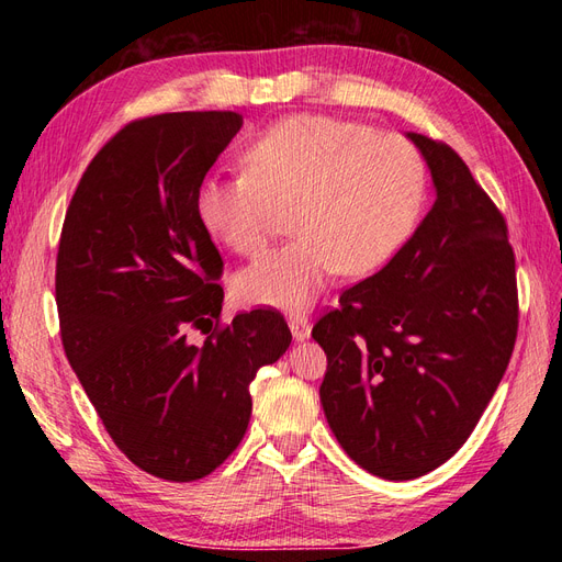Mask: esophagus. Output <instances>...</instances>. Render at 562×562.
I'll list each match as a JSON object with an SVG mask.
<instances>
[{"instance_id":"obj_1","label":"esophagus","mask_w":562,"mask_h":562,"mask_svg":"<svg viewBox=\"0 0 562 562\" xmlns=\"http://www.w3.org/2000/svg\"><path fill=\"white\" fill-rule=\"evenodd\" d=\"M288 326H291V333H293L295 342H302V339H307L312 335L310 321L304 318V316H291V318H288Z\"/></svg>"}]
</instances>
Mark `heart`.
Wrapping results in <instances>:
<instances>
[{
	"label": "heart",
	"mask_w": 562,
	"mask_h": 562,
	"mask_svg": "<svg viewBox=\"0 0 562 562\" xmlns=\"http://www.w3.org/2000/svg\"><path fill=\"white\" fill-rule=\"evenodd\" d=\"M244 159L248 173L201 180L203 229L250 255L291 209L295 234L234 277V297L244 307L307 312L339 269L351 277L380 269L411 239L427 192V168L401 135L326 114L269 126Z\"/></svg>",
	"instance_id": "b5f03b06"
}]
</instances>
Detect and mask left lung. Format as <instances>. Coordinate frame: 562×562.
Listing matches in <instances>:
<instances>
[{
  "label": "left lung",
  "mask_w": 562,
  "mask_h": 562,
  "mask_svg": "<svg viewBox=\"0 0 562 562\" xmlns=\"http://www.w3.org/2000/svg\"><path fill=\"white\" fill-rule=\"evenodd\" d=\"M405 138L429 166L434 206L312 330L328 356L318 394L337 443L386 481L419 479L464 446L518 333L502 213L454 149L419 133Z\"/></svg>",
  "instance_id": "obj_1"
}]
</instances>
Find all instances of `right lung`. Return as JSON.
I'll use <instances>...</instances> for the list:
<instances>
[{
    "instance_id": "1",
    "label": "right lung",
    "mask_w": 562,
    "mask_h": 562,
    "mask_svg": "<svg viewBox=\"0 0 562 562\" xmlns=\"http://www.w3.org/2000/svg\"><path fill=\"white\" fill-rule=\"evenodd\" d=\"M244 126L236 112L133 122L98 151L67 209L56 302L63 347L135 467L190 483L241 443L250 382L291 347L279 312H223V258L196 215V190Z\"/></svg>"
}]
</instances>
